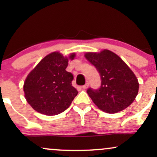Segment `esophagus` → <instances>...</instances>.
<instances>
[{
    "instance_id": "1",
    "label": "esophagus",
    "mask_w": 157,
    "mask_h": 157,
    "mask_svg": "<svg viewBox=\"0 0 157 157\" xmlns=\"http://www.w3.org/2000/svg\"><path fill=\"white\" fill-rule=\"evenodd\" d=\"M89 82H86V84H85L84 85V86H82V89H87V88L88 87H89Z\"/></svg>"
}]
</instances>
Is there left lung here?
I'll return each instance as SVG.
<instances>
[{"label": "left lung", "instance_id": "left-lung-1", "mask_svg": "<svg viewBox=\"0 0 157 157\" xmlns=\"http://www.w3.org/2000/svg\"><path fill=\"white\" fill-rule=\"evenodd\" d=\"M85 57L96 67L101 77V86L98 89L87 90L95 105L109 113L128 107L137 95L139 82L127 64L107 49L100 53L88 52Z\"/></svg>", "mask_w": 157, "mask_h": 157}]
</instances>
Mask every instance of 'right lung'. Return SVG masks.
<instances>
[{"mask_svg":"<svg viewBox=\"0 0 157 157\" xmlns=\"http://www.w3.org/2000/svg\"><path fill=\"white\" fill-rule=\"evenodd\" d=\"M75 57L71 54L68 58ZM68 58L52 52L27 76L23 85L25 97L37 112L48 116L59 114L69 107L78 94L71 84L73 75L66 70Z\"/></svg>","mask_w":157,"mask_h":157,"instance_id":"add662e5","label":"right lung"}]
</instances>
